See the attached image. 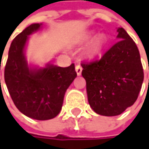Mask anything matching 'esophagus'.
Here are the masks:
<instances>
[{
  "instance_id": "1",
  "label": "esophagus",
  "mask_w": 149,
  "mask_h": 149,
  "mask_svg": "<svg viewBox=\"0 0 149 149\" xmlns=\"http://www.w3.org/2000/svg\"><path fill=\"white\" fill-rule=\"evenodd\" d=\"M76 72H77V74L78 76H80L81 73H82V66L79 64L76 65Z\"/></svg>"
}]
</instances>
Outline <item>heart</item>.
Listing matches in <instances>:
<instances>
[{
    "label": "heart",
    "instance_id": "obj_1",
    "mask_svg": "<svg viewBox=\"0 0 149 149\" xmlns=\"http://www.w3.org/2000/svg\"><path fill=\"white\" fill-rule=\"evenodd\" d=\"M93 33H86L84 35H82L79 39L80 42H86L89 40L91 39ZM106 42V36L104 34H99L96 38L92 40V41L89 44L84 51V55L87 57H92L96 54H97L101 49L103 48L104 43Z\"/></svg>",
    "mask_w": 149,
    "mask_h": 149
}]
</instances>
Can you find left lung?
I'll return each mask as SVG.
<instances>
[{
	"instance_id": "8db88e82",
	"label": "left lung",
	"mask_w": 149,
	"mask_h": 149,
	"mask_svg": "<svg viewBox=\"0 0 149 149\" xmlns=\"http://www.w3.org/2000/svg\"><path fill=\"white\" fill-rule=\"evenodd\" d=\"M117 32L119 40L101 58L81 64L89 104L96 113L106 116L120 115L133 105L144 78L134 41L123 27Z\"/></svg>"
}]
</instances>
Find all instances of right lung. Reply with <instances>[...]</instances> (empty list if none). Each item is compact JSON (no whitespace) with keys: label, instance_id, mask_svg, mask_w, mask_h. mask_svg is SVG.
<instances>
[{"label":"right lung","instance_id":"add662e5","mask_svg":"<svg viewBox=\"0 0 149 149\" xmlns=\"http://www.w3.org/2000/svg\"><path fill=\"white\" fill-rule=\"evenodd\" d=\"M40 24H32L12 41L4 70V79L16 108L25 116L36 120L54 118L61 110L64 96L77 77L75 65L58 67L49 65L30 70L24 57L28 35Z\"/></svg>","mask_w":149,"mask_h":149}]
</instances>
